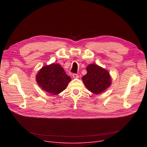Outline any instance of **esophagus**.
Instances as JSON below:
<instances>
[{"label":"esophagus","instance_id":"obj_1","mask_svg":"<svg viewBox=\"0 0 147 147\" xmlns=\"http://www.w3.org/2000/svg\"><path fill=\"white\" fill-rule=\"evenodd\" d=\"M73 77L74 78H78V75L77 74H73Z\"/></svg>","mask_w":147,"mask_h":147}]
</instances>
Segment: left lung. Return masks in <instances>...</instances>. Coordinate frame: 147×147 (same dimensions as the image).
Listing matches in <instances>:
<instances>
[{"instance_id":"8db88e82","label":"left lung","mask_w":147,"mask_h":147,"mask_svg":"<svg viewBox=\"0 0 147 147\" xmlns=\"http://www.w3.org/2000/svg\"><path fill=\"white\" fill-rule=\"evenodd\" d=\"M86 69L87 73L82 80L90 91L99 94L111 86V77L107 70L95 64L89 65Z\"/></svg>"}]
</instances>
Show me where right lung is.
I'll use <instances>...</instances> for the list:
<instances>
[{
	"instance_id": "1",
	"label": "right lung",
	"mask_w": 147,
	"mask_h": 147,
	"mask_svg": "<svg viewBox=\"0 0 147 147\" xmlns=\"http://www.w3.org/2000/svg\"><path fill=\"white\" fill-rule=\"evenodd\" d=\"M64 69L58 63L42 67L36 76V80L39 86L46 92L57 95L67 87L71 81Z\"/></svg>"
}]
</instances>
